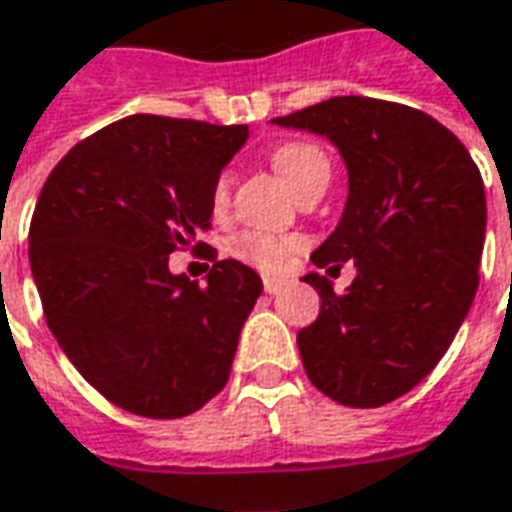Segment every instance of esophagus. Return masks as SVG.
Segmentation results:
<instances>
[{
    "label": "esophagus",
    "instance_id": "34e87169",
    "mask_svg": "<svg viewBox=\"0 0 512 512\" xmlns=\"http://www.w3.org/2000/svg\"><path fill=\"white\" fill-rule=\"evenodd\" d=\"M285 285H288V282L280 280V277H266V280H263V288H266V293H271V296L280 293Z\"/></svg>",
    "mask_w": 512,
    "mask_h": 512
}]
</instances>
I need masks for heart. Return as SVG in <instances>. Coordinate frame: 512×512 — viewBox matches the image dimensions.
Listing matches in <instances>:
<instances>
[{
	"label": "heart",
	"instance_id": "heart-1",
	"mask_svg": "<svg viewBox=\"0 0 512 512\" xmlns=\"http://www.w3.org/2000/svg\"><path fill=\"white\" fill-rule=\"evenodd\" d=\"M274 169L282 177V182L291 188L293 194H299L305 185H310L318 177H330V160L327 155L313 144L296 141V144L280 146L271 157ZM232 191V174L221 171L219 180L213 185V210H224L230 205ZM302 246L299 238H277L268 232H244L232 241V255L241 257L244 263L263 268V271H280L291 255Z\"/></svg>",
	"mask_w": 512,
	"mask_h": 512
}]
</instances>
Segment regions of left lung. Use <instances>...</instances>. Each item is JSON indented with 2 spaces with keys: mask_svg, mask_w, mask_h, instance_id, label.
I'll return each instance as SVG.
<instances>
[{
  "mask_svg": "<svg viewBox=\"0 0 512 512\" xmlns=\"http://www.w3.org/2000/svg\"><path fill=\"white\" fill-rule=\"evenodd\" d=\"M327 138L346 163L349 196L318 268L355 263L346 293L316 271L321 299L296 343L310 382L346 407H380L438 366L480 285L485 185L443 124L396 102L332 96L271 119Z\"/></svg>",
  "mask_w": 512,
  "mask_h": 512,
  "instance_id": "8db88e82",
  "label": "left lung"
}]
</instances>
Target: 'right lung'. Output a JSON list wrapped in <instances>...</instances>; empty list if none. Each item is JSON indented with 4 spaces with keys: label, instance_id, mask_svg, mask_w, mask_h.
<instances>
[{
    "label": "right lung",
    "instance_id": "add662e5",
    "mask_svg": "<svg viewBox=\"0 0 512 512\" xmlns=\"http://www.w3.org/2000/svg\"><path fill=\"white\" fill-rule=\"evenodd\" d=\"M246 138V124L138 113L80 141L41 188L30 268L46 324L127 413L182 418L227 385L263 282L210 252L199 285L171 274L169 255L196 249L213 185Z\"/></svg>",
    "mask_w": 512,
    "mask_h": 512
}]
</instances>
